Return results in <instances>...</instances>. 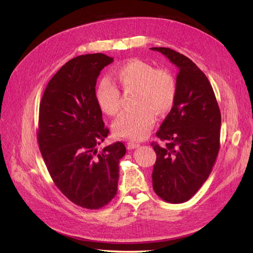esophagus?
<instances>
[{"label":"esophagus","instance_id":"obj_1","mask_svg":"<svg viewBox=\"0 0 253 253\" xmlns=\"http://www.w3.org/2000/svg\"><path fill=\"white\" fill-rule=\"evenodd\" d=\"M140 144H139L138 142H133V141H128L127 142V148L128 150H132V149H136L138 148Z\"/></svg>","mask_w":253,"mask_h":253}]
</instances>
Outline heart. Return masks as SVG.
Segmentation results:
<instances>
[{
  "instance_id": "1",
  "label": "heart",
  "mask_w": 253,
  "mask_h": 253,
  "mask_svg": "<svg viewBox=\"0 0 253 253\" xmlns=\"http://www.w3.org/2000/svg\"><path fill=\"white\" fill-rule=\"evenodd\" d=\"M112 76L124 93L135 91L131 104L136 107L113 123V131L117 137L142 140L152 129L157 112L165 114L173 106L177 93L176 80L166 69H155L150 63L138 58L116 67ZM96 100L102 112L107 115L114 116L121 112L120 90L109 79L101 80Z\"/></svg>"
}]
</instances>
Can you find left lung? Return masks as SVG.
<instances>
[{
  "mask_svg": "<svg viewBox=\"0 0 253 253\" xmlns=\"http://www.w3.org/2000/svg\"><path fill=\"white\" fill-rule=\"evenodd\" d=\"M178 68L177 93L170 112L157 131L164 146L157 153L152 184L169 203L189 200L211 174L219 150L221 112L211 84L190 58L169 47H151Z\"/></svg>",
  "mask_w": 253,
  "mask_h": 253,
  "instance_id": "1",
  "label": "left lung"
}]
</instances>
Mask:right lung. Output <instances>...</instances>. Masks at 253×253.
Wrapping results in <instances>:
<instances>
[{
	"mask_svg": "<svg viewBox=\"0 0 253 253\" xmlns=\"http://www.w3.org/2000/svg\"><path fill=\"white\" fill-rule=\"evenodd\" d=\"M114 58L79 55L47 84L39 109L38 143L56 187L77 206L98 210L117 192L118 164L125 155L117 141L99 151L109 129L95 95L96 78Z\"/></svg>",
	"mask_w": 253,
	"mask_h": 253,
	"instance_id": "1",
	"label": "right lung"
}]
</instances>
